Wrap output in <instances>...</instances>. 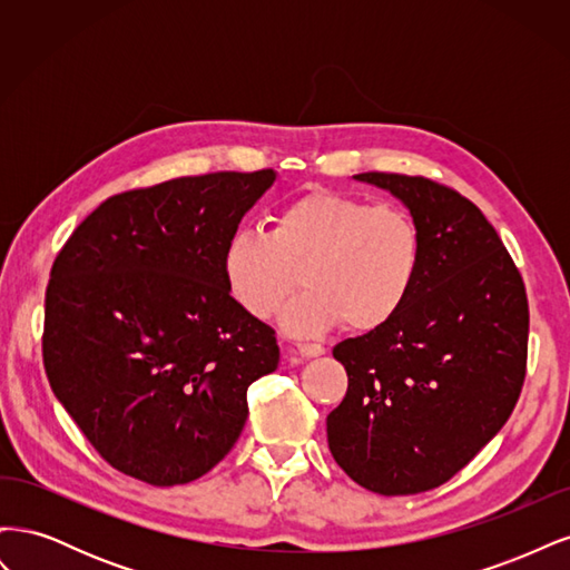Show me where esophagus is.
Masks as SVG:
<instances>
[{"label":"esophagus","instance_id":"obj_1","mask_svg":"<svg viewBox=\"0 0 570 570\" xmlns=\"http://www.w3.org/2000/svg\"><path fill=\"white\" fill-rule=\"evenodd\" d=\"M297 354H302L304 358H316V356H321V354H325V350L321 347V344H308V342H302V344H297Z\"/></svg>","mask_w":570,"mask_h":570}]
</instances>
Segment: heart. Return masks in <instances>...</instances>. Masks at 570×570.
<instances>
[{"instance_id":"1","label":"heart","mask_w":570,"mask_h":570,"mask_svg":"<svg viewBox=\"0 0 570 570\" xmlns=\"http://www.w3.org/2000/svg\"><path fill=\"white\" fill-rule=\"evenodd\" d=\"M421 266V233L392 204L312 193L287 204L271 233L237 230L220 256L233 299L268 321L297 287L283 314L297 337H318L347 321L352 331H377L402 312Z\"/></svg>"}]
</instances>
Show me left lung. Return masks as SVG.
<instances>
[{
	"label": "left lung",
	"mask_w": 570,
	"mask_h": 570,
	"mask_svg": "<svg viewBox=\"0 0 570 570\" xmlns=\"http://www.w3.org/2000/svg\"><path fill=\"white\" fill-rule=\"evenodd\" d=\"M354 180L406 206L421 266L400 314L335 344L350 385L327 413V446L361 488L419 494L456 475L519 402L525 285L490 220L454 189L400 174Z\"/></svg>",
	"instance_id": "obj_1"
}]
</instances>
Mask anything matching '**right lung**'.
<instances>
[{
  "mask_svg": "<svg viewBox=\"0 0 570 570\" xmlns=\"http://www.w3.org/2000/svg\"><path fill=\"white\" fill-rule=\"evenodd\" d=\"M275 170L176 178L101 202L51 266L49 385L116 471L183 485L226 456L247 390L278 368L273 327L245 312L220 256Z\"/></svg>",
  "mask_w": 570,
  "mask_h": 570,
  "instance_id": "add662e5",
  "label": "right lung"
}]
</instances>
